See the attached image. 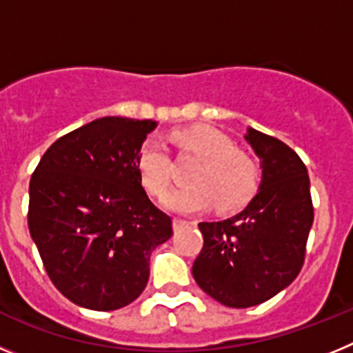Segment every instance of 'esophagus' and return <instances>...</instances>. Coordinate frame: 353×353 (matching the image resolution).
Returning a JSON list of instances; mask_svg holds the SVG:
<instances>
[{
    "mask_svg": "<svg viewBox=\"0 0 353 353\" xmlns=\"http://www.w3.org/2000/svg\"><path fill=\"white\" fill-rule=\"evenodd\" d=\"M187 224H191V223H189V221H185V219H180V217H174V219H173L174 230H180V228L187 226Z\"/></svg>",
    "mask_w": 353,
    "mask_h": 353,
    "instance_id": "esophagus-1",
    "label": "esophagus"
}]
</instances>
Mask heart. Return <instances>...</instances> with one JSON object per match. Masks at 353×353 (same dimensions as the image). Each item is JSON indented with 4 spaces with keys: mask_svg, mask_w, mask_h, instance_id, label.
Wrapping results in <instances>:
<instances>
[{
    "mask_svg": "<svg viewBox=\"0 0 353 353\" xmlns=\"http://www.w3.org/2000/svg\"><path fill=\"white\" fill-rule=\"evenodd\" d=\"M170 141L182 155H192L194 162L187 173L189 185L166 196L164 205L180 214H192L215 203L219 212H235L256 192L260 170L256 161L239 150L230 136L214 127L198 125L174 130ZM136 170L143 187L155 198L170 191L171 157L166 145L148 138L136 157Z\"/></svg>",
    "mask_w": 353,
    "mask_h": 353,
    "instance_id": "obj_1",
    "label": "heart"
}]
</instances>
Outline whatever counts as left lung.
Returning a JSON list of instances; mask_svg holds the SVG:
<instances>
[{
    "mask_svg": "<svg viewBox=\"0 0 353 353\" xmlns=\"http://www.w3.org/2000/svg\"><path fill=\"white\" fill-rule=\"evenodd\" d=\"M245 139L261 159L260 191L240 214L198 224L203 249L192 265L199 288L239 310L269 301L299 276L314 217L302 159L260 130Z\"/></svg>",
    "mask_w": 353,
    "mask_h": 353,
    "instance_id": "left-lung-1",
    "label": "left lung"
}]
</instances>
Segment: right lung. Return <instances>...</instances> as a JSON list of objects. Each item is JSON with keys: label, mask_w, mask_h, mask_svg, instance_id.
Returning <instances> with one entry per match:
<instances>
[{"label": "right lung", "mask_w": 353, "mask_h": 353, "mask_svg": "<svg viewBox=\"0 0 353 353\" xmlns=\"http://www.w3.org/2000/svg\"><path fill=\"white\" fill-rule=\"evenodd\" d=\"M157 121L105 117L56 139L31 174L28 226L52 285L74 304L113 311L139 297L150 254L173 235L136 157Z\"/></svg>", "instance_id": "right-lung-1"}]
</instances>
